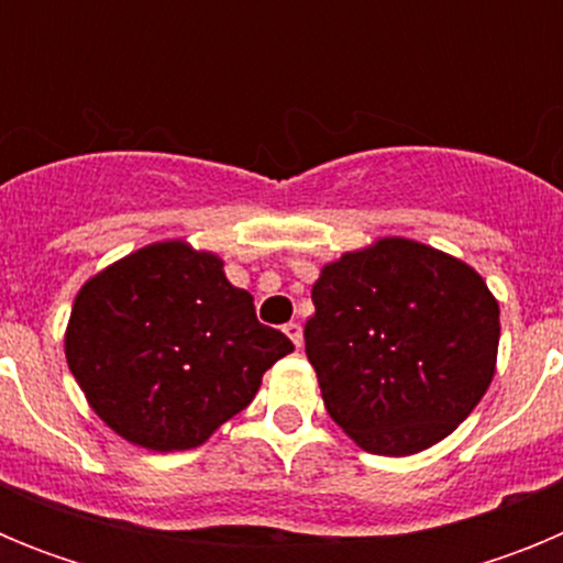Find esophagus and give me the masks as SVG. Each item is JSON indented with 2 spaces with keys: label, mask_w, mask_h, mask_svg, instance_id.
Segmentation results:
<instances>
[{
  "label": "esophagus",
  "mask_w": 563,
  "mask_h": 563,
  "mask_svg": "<svg viewBox=\"0 0 563 563\" xmlns=\"http://www.w3.org/2000/svg\"><path fill=\"white\" fill-rule=\"evenodd\" d=\"M285 332H287V338L296 343V346H301V341H305V330H301V324L290 321V324H285Z\"/></svg>",
  "instance_id": "obj_1"
}]
</instances>
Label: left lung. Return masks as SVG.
<instances>
[{"label": "left lung", "instance_id": "obj_1", "mask_svg": "<svg viewBox=\"0 0 563 563\" xmlns=\"http://www.w3.org/2000/svg\"><path fill=\"white\" fill-rule=\"evenodd\" d=\"M307 357L332 420L363 451L409 456L465 420L499 350L485 278L415 239L386 236L321 267Z\"/></svg>", "mask_w": 563, "mask_h": 563}]
</instances>
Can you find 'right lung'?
<instances>
[{
	"label": "right lung",
	"instance_id": "add662e5",
	"mask_svg": "<svg viewBox=\"0 0 563 563\" xmlns=\"http://www.w3.org/2000/svg\"><path fill=\"white\" fill-rule=\"evenodd\" d=\"M287 352L290 338L258 324L253 296L228 282L222 258L183 239L96 273L78 290L64 335L92 411L148 451L202 445Z\"/></svg>",
	"mask_w": 563,
	"mask_h": 563
}]
</instances>
